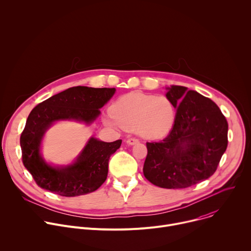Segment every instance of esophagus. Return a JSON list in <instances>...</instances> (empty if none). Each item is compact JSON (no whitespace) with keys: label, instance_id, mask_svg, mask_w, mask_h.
<instances>
[{"label":"esophagus","instance_id":"obj_1","mask_svg":"<svg viewBox=\"0 0 251 251\" xmlns=\"http://www.w3.org/2000/svg\"><path fill=\"white\" fill-rule=\"evenodd\" d=\"M137 143H139V140L137 139V138H129L128 140H127V144L128 145H135V144H137Z\"/></svg>","mask_w":251,"mask_h":251}]
</instances>
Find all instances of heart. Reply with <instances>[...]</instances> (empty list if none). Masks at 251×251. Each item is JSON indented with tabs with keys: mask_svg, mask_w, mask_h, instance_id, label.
<instances>
[{
	"mask_svg": "<svg viewBox=\"0 0 251 251\" xmlns=\"http://www.w3.org/2000/svg\"><path fill=\"white\" fill-rule=\"evenodd\" d=\"M175 108L165 96L133 92L119 98L112 106V112L105 118L106 124L135 129L143 138L157 139L171 129Z\"/></svg>",
	"mask_w": 251,
	"mask_h": 251,
	"instance_id": "b5f03b06",
	"label": "heart"
}]
</instances>
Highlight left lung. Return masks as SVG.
Listing matches in <instances>:
<instances>
[{"instance_id": "obj_1", "label": "left lung", "mask_w": 251, "mask_h": 251, "mask_svg": "<svg viewBox=\"0 0 251 251\" xmlns=\"http://www.w3.org/2000/svg\"><path fill=\"white\" fill-rule=\"evenodd\" d=\"M176 113L169 135L147 142L145 177L164 189L197 185L217 171L227 147L228 124L219 106L187 87L173 85L166 94Z\"/></svg>"}]
</instances>
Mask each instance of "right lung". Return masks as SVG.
<instances>
[{"label":"right lung","instance_id":"right-lung-1","mask_svg":"<svg viewBox=\"0 0 251 251\" xmlns=\"http://www.w3.org/2000/svg\"><path fill=\"white\" fill-rule=\"evenodd\" d=\"M114 93L115 88L75 86L31 110L20 143L24 166L39 187L62 197H77L96 191L106 181L110 156L120 148L122 140L107 143L91 138L76 162L65 168L49 166L40 154V147L45 132L54 121L75 119L91 123Z\"/></svg>","mask_w":251,"mask_h":251}]
</instances>
